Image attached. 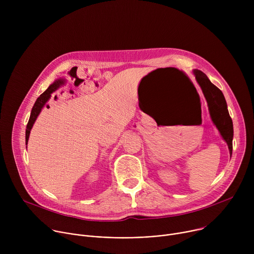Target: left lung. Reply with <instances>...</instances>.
<instances>
[{
  "instance_id": "8db88e82",
  "label": "left lung",
  "mask_w": 254,
  "mask_h": 254,
  "mask_svg": "<svg viewBox=\"0 0 254 254\" xmlns=\"http://www.w3.org/2000/svg\"><path fill=\"white\" fill-rule=\"evenodd\" d=\"M194 74L199 85L202 88L204 96L207 100L212 122L220 131L222 137L227 142L232 154V138H233V124L227 110V103L222 91L215 86L200 70H194Z\"/></svg>"
}]
</instances>
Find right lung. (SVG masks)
Returning a JSON list of instances; mask_svg holds the SVG:
<instances>
[{
	"instance_id": "obj_1",
	"label": "right lung",
	"mask_w": 254,
	"mask_h": 254,
	"mask_svg": "<svg viewBox=\"0 0 254 254\" xmlns=\"http://www.w3.org/2000/svg\"><path fill=\"white\" fill-rule=\"evenodd\" d=\"M62 83V80H57L55 81L53 84H51L47 89L46 91H44L38 98L37 100H36L33 108H32V112H31V116H30V119H29V122L27 124V128H26V144L28 142V138H29V135H30V130L36 121V119H37V117L39 116L42 107L45 105V103L48 101V99L50 98V95L53 91H55L59 86L60 84Z\"/></svg>"
}]
</instances>
